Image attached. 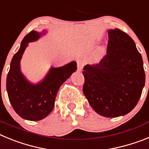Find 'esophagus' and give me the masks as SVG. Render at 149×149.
Here are the masks:
<instances>
[{"mask_svg":"<svg viewBox=\"0 0 149 149\" xmlns=\"http://www.w3.org/2000/svg\"><path fill=\"white\" fill-rule=\"evenodd\" d=\"M84 66V63L82 60H77V71H81Z\"/></svg>","mask_w":149,"mask_h":149,"instance_id":"1","label":"esophagus"}]
</instances>
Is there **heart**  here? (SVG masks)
I'll return each mask as SVG.
<instances>
[{
  "mask_svg": "<svg viewBox=\"0 0 149 149\" xmlns=\"http://www.w3.org/2000/svg\"><path fill=\"white\" fill-rule=\"evenodd\" d=\"M103 53H104L103 49H102V48H98V49L97 50V51H96L95 55L96 60H99L101 56H102V55H103Z\"/></svg>",
  "mask_w": 149,
  "mask_h": 149,
  "instance_id": "1",
  "label": "heart"
}]
</instances>
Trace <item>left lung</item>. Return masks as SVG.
<instances>
[{"label": "left lung", "instance_id": "1", "mask_svg": "<svg viewBox=\"0 0 149 149\" xmlns=\"http://www.w3.org/2000/svg\"><path fill=\"white\" fill-rule=\"evenodd\" d=\"M107 54L98 63L84 66L83 92L99 115L114 118L136 107L145 86L141 54L134 41L118 28L108 30Z\"/></svg>", "mask_w": 149, "mask_h": 149}]
</instances>
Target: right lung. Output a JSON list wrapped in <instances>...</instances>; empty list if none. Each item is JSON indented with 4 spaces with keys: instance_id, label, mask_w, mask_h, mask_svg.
<instances>
[{
    "instance_id": "add662e5",
    "label": "right lung",
    "mask_w": 149,
    "mask_h": 149,
    "mask_svg": "<svg viewBox=\"0 0 149 149\" xmlns=\"http://www.w3.org/2000/svg\"><path fill=\"white\" fill-rule=\"evenodd\" d=\"M44 33L32 30L25 36L12 59L6 77V91L13 108L22 119L30 121L41 120L53 110L59 89L77 70V63L72 61L59 68L51 67L39 84L27 81L21 72V59L28 43L36 41Z\"/></svg>"
}]
</instances>
